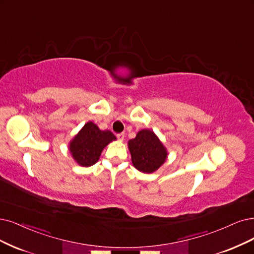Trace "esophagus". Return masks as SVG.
I'll return each instance as SVG.
<instances>
[{"instance_id": "obj_1", "label": "esophagus", "mask_w": 254, "mask_h": 254, "mask_svg": "<svg viewBox=\"0 0 254 254\" xmlns=\"http://www.w3.org/2000/svg\"><path fill=\"white\" fill-rule=\"evenodd\" d=\"M125 137H126V134H125V133H119V134H117V138L120 140V141H122V140L125 139Z\"/></svg>"}]
</instances>
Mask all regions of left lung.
<instances>
[{
	"mask_svg": "<svg viewBox=\"0 0 254 254\" xmlns=\"http://www.w3.org/2000/svg\"><path fill=\"white\" fill-rule=\"evenodd\" d=\"M132 162L138 171L151 174L157 171L166 159V149L149 129H142L128 141Z\"/></svg>",
	"mask_w": 254,
	"mask_h": 254,
	"instance_id": "obj_1",
	"label": "left lung"
}]
</instances>
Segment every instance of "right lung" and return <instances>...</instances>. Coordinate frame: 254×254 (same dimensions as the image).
<instances>
[{"label":"right lung","mask_w":254,"mask_h":254,"mask_svg":"<svg viewBox=\"0 0 254 254\" xmlns=\"http://www.w3.org/2000/svg\"><path fill=\"white\" fill-rule=\"evenodd\" d=\"M115 139L111 130H101L90 121L71 141L70 152L78 164L91 166L98 161L105 146Z\"/></svg>","instance_id":"right-lung-1"}]
</instances>
